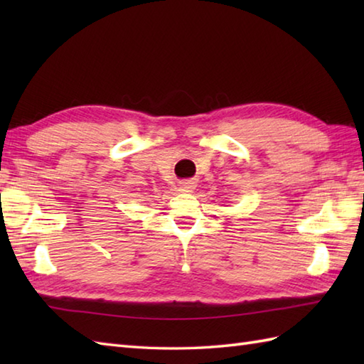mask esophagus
Wrapping results in <instances>:
<instances>
[{
  "instance_id": "1",
  "label": "esophagus",
  "mask_w": 364,
  "mask_h": 364,
  "mask_svg": "<svg viewBox=\"0 0 364 364\" xmlns=\"http://www.w3.org/2000/svg\"><path fill=\"white\" fill-rule=\"evenodd\" d=\"M194 189H196V183L194 181L188 180V181H181L180 183V191L181 192H192Z\"/></svg>"
}]
</instances>
